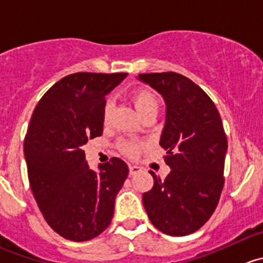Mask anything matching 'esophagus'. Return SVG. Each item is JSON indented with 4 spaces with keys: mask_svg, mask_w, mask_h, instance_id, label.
<instances>
[{
    "mask_svg": "<svg viewBox=\"0 0 263 263\" xmlns=\"http://www.w3.org/2000/svg\"><path fill=\"white\" fill-rule=\"evenodd\" d=\"M141 172V167H139V165H129V175H136V173Z\"/></svg>",
    "mask_w": 263,
    "mask_h": 263,
    "instance_id": "esophagus-1",
    "label": "esophagus"
}]
</instances>
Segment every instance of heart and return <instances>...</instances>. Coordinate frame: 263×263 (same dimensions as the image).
<instances>
[{"label": "heart", "mask_w": 263, "mask_h": 263, "mask_svg": "<svg viewBox=\"0 0 263 263\" xmlns=\"http://www.w3.org/2000/svg\"><path fill=\"white\" fill-rule=\"evenodd\" d=\"M132 101H134L135 106H136L137 111L140 113V116H144L146 111L150 110H157L159 108V99L158 96L153 92L149 88L140 87L132 92L131 95ZM111 111H113V101L108 100L104 105L103 109V119L105 123H108L109 119H110ZM122 150H123L124 154L129 155V157H136L139 154L140 145L136 142L132 141H126L122 144Z\"/></svg>", "instance_id": "1"}]
</instances>
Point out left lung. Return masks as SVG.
I'll return each mask as SVG.
<instances>
[{
	"label": "left lung",
	"instance_id": "1",
	"mask_svg": "<svg viewBox=\"0 0 263 263\" xmlns=\"http://www.w3.org/2000/svg\"><path fill=\"white\" fill-rule=\"evenodd\" d=\"M162 95L165 123L159 145L171 172L150 171L154 185L144 193L147 217L162 233L183 236L202 228L220 200L228 137L217 108L198 85L175 72L139 74Z\"/></svg>",
	"mask_w": 263,
	"mask_h": 263
}]
</instances>
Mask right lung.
<instances>
[{"label":"right lung","mask_w":263,"mask_h":263,"mask_svg":"<svg viewBox=\"0 0 263 263\" xmlns=\"http://www.w3.org/2000/svg\"><path fill=\"white\" fill-rule=\"evenodd\" d=\"M127 73H74L61 78L35 106L24 141L30 189L46 222L63 238L86 241L110 223L128 176L119 158L90 170L82 146L103 135L105 96Z\"/></svg>","instance_id":"right-lung-1"}]
</instances>
